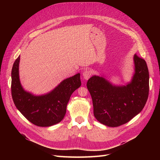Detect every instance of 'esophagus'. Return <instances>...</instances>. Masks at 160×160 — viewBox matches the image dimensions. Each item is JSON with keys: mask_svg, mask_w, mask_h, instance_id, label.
Masks as SVG:
<instances>
[{"mask_svg": "<svg viewBox=\"0 0 160 160\" xmlns=\"http://www.w3.org/2000/svg\"><path fill=\"white\" fill-rule=\"evenodd\" d=\"M91 72L89 70L86 69L85 71H83V79L85 80H88L89 79V77H91Z\"/></svg>", "mask_w": 160, "mask_h": 160, "instance_id": "obj_1", "label": "esophagus"}]
</instances>
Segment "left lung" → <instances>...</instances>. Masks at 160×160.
Returning a JSON list of instances; mask_svg holds the SVG:
<instances>
[{
  "instance_id": "left-lung-1",
  "label": "left lung",
  "mask_w": 160,
  "mask_h": 160,
  "mask_svg": "<svg viewBox=\"0 0 160 160\" xmlns=\"http://www.w3.org/2000/svg\"><path fill=\"white\" fill-rule=\"evenodd\" d=\"M135 72L129 83L114 85L101 76H92L87 83L97 120L108 127L128 123L142 111L149 95V71L146 62L134 55Z\"/></svg>"
}]
</instances>
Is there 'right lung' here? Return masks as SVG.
<instances>
[{"label":"right lung","instance_id":"add662e5","mask_svg":"<svg viewBox=\"0 0 160 160\" xmlns=\"http://www.w3.org/2000/svg\"><path fill=\"white\" fill-rule=\"evenodd\" d=\"M20 56L14 61L11 72L12 98L17 109L34 125L49 127L64 118L72 93L81 85L80 73L67 78L45 95H35L26 91L19 79Z\"/></svg>","mask_w":160,"mask_h":160}]
</instances>
